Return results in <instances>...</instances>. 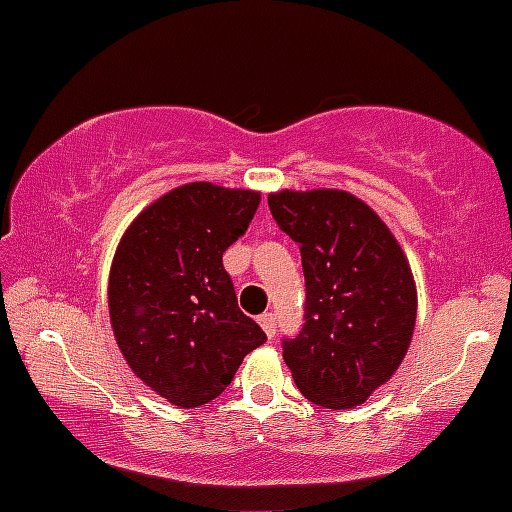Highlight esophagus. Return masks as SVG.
Listing matches in <instances>:
<instances>
[{
    "label": "esophagus",
    "instance_id": "34e87169",
    "mask_svg": "<svg viewBox=\"0 0 512 512\" xmlns=\"http://www.w3.org/2000/svg\"><path fill=\"white\" fill-rule=\"evenodd\" d=\"M260 325H262V330H265V333L269 335V338H274V333H277V316H274L272 311L262 313Z\"/></svg>",
    "mask_w": 512,
    "mask_h": 512
}]
</instances>
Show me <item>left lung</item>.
Segmentation results:
<instances>
[{"label":"left lung","instance_id":"1","mask_svg":"<svg viewBox=\"0 0 512 512\" xmlns=\"http://www.w3.org/2000/svg\"><path fill=\"white\" fill-rule=\"evenodd\" d=\"M277 226L299 245L303 325L282 340L296 386L316 406L345 411L386 384L406 357L415 284L391 230L338 189L269 196Z\"/></svg>","mask_w":512,"mask_h":512}]
</instances>
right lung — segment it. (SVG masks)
<instances>
[{
    "instance_id": "1",
    "label": "right lung",
    "mask_w": 512,
    "mask_h": 512,
    "mask_svg": "<svg viewBox=\"0 0 512 512\" xmlns=\"http://www.w3.org/2000/svg\"><path fill=\"white\" fill-rule=\"evenodd\" d=\"M260 194L184 184L148 206L116 250L109 313L138 379L179 408L226 391L243 357L267 342L238 308L228 250L250 226Z\"/></svg>"
}]
</instances>
